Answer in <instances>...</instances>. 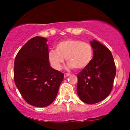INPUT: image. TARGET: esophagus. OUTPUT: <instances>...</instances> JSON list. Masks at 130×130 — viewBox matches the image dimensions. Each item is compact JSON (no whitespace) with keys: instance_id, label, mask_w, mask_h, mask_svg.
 Wrapping results in <instances>:
<instances>
[{"instance_id":"34e87169","label":"esophagus","mask_w":130,"mask_h":130,"mask_svg":"<svg viewBox=\"0 0 130 130\" xmlns=\"http://www.w3.org/2000/svg\"><path fill=\"white\" fill-rule=\"evenodd\" d=\"M68 76H70L69 73H64V77H68Z\"/></svg>"}]
</instances>
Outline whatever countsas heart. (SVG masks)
Wrapping results in <instances>:
<instances>
[{
  "label": "heart",
  "mask_w": 130,
  "mask_h": 130,
  "mask_svg": "<svg viewBox=\"0 0 130 130\" xmlns=\"http://www.w3.org/2000/svg\"><path fill=\"white\" fill-rule=\"evenodd\" d=\"M93 49L90 43L79 39H67L57 44L56 50L49 52L48 59L54 69L59 70L66 58L68 67L76 70L86 68L93 59Z\"/></svg>",
  "instance_id": "heart-1"
}]
</instances>
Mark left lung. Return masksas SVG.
<instances>
[{
  "label": "left lung",
  "mask_w": 130,
  "mask_h": 130,
  "mask_svg": "<svg viewBox=\"0 0 130 130\" xmlns=\"http://www.w3.org/2000/svg\"><path fill=\"white\" fill-rule=\"evenodd\" d=\"M90 44L93 49V59L77 74V93L81 101L93 104L103 100L111 93L116 68L108 47L96 40Z\"/></svg>",
  "instance_id": "8db88e82"
}]
</instances>
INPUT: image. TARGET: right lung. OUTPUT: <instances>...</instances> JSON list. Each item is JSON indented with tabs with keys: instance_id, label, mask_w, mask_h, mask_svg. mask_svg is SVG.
Segmentation results:
<instances>
[{
	"instance_id": "1",
	"label": "right lung",
	"mask_w": 130,
	"mask_h": 130,
	"mask_svg": "<svg viewBox=\"0 0 130 130\" xmlns=\"http://www.w3.org/2000/svg\"><path fill=\"white\" fill-rule=\"evenodd\" d=\"M47 40L41 37L31 38L16 55L14 80L21 95L28 104L46 107L54 101L63 73L50 67Z\"/></svg>"
}]
</instances>
